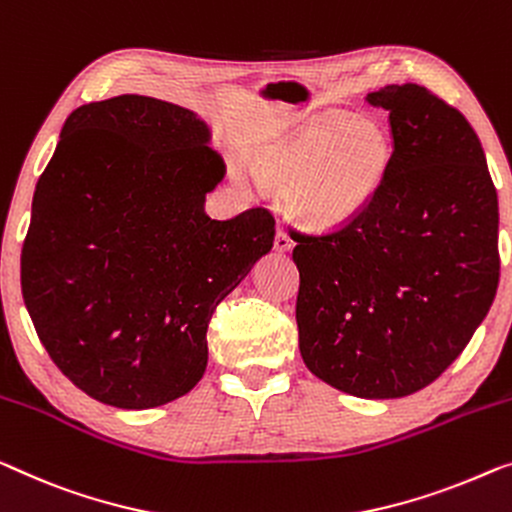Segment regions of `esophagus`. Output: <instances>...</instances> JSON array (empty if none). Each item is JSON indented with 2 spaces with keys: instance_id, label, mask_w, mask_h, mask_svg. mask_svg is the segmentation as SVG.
Listing matches in <instances>:
<instances>
[{
  "instance_id": "34e87169",
  "label": "esophagus",
  "mask_w": 512,
  "mask_h": 512,
  "mask_svg": "<svg viewBox=\"0 0 512 512\" xmlns=\"http://www.w3.org/2000/svg\"><path fill=\"white\" fill-rule=\"evenodd\" d=\"M273 248H276L278 253H289V250L294 248V241L289 239V234L285 230H278L276 232V241H273Z\"/></svg>"
}]
</instances>
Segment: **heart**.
<instances>
[{"mask_svg": "<svg viewBox=\"0 0 512 512\" xmlns=\"http://www.w3.org/2000/svg\"><path fill=\"white\" fill-rule=\"evenodd\" d=\"M391 163V142L377 124L333 117L266 149L271 179L294 183L292 207L303 223L333 230L358 216Z\"/></svg>", "mask_w": 512, "mask_h": 512, "instance_id": "1", "label": "heart"}]
</instances>
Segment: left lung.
I'll list each match as a JSON object with an SVG mask.
<instances>
[{"instance_id":"left-lung-1","label":"left lung","mask_w":512,"mask_h":512,"mask_svg":"<svg viewBox=\"0 0 512 512\" xmlns=\"http://www.w3.org/2000/svg\"><path fill=\"white\" fill-rule=\"evenodd\" d=\"M393 154L340 230L292 232L296 324L312 375L356 398L432 384L483 322L499 285V202L474 128L421 85L365 96Z\"/></svg>"}]
</instances>
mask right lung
Listing matches in <instances>:
<instances>
[{
    "instance_id": "right-lung-1",
    "label": "right lung",
    "mask_w": 512,
    "mask_h": 512,
    "mask_svg": "<svg viewBox=\"0 0 512 512\" xmlns=\"http://www.w3.org/2000/svg\"><path fill=\"white\" fill-rule=\"evenodd\" d=\"M209 140L195 112L121 94L68 114L36 183L22 299L57 368L110 407L186 395L213 310L273 248L266 209L204 211L225 177Z\"/></svg>"
}]
</instances>
